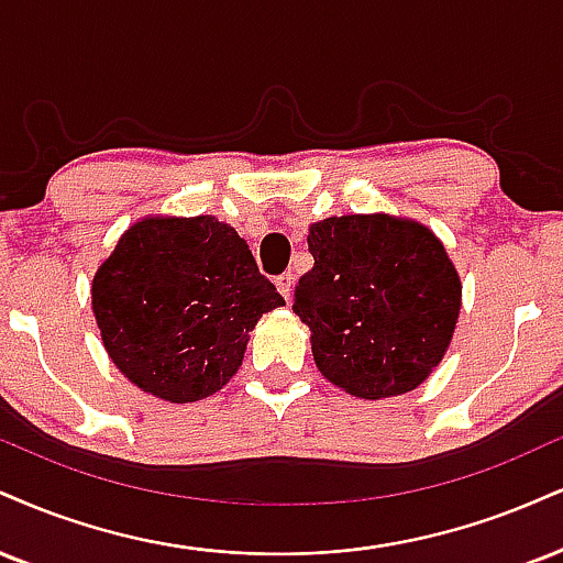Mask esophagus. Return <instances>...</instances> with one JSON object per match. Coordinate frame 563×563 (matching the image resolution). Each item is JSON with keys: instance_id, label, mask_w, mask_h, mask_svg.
Segmentation results:
<instances>
[{"instance_id": "34e87169", "label": "esophagus", "mask_w": 563, "mask_h": 563, "mask_svg": "<svg viewBox=\"0 0 563 563\" xmlns=\"http://www.w3.org/2000/svg\"><path fill=\"white\" fill-rule=\"evenodd\" d=\"M275 286H277V290H280L283 294V299H290V290H294V275L290 273H283V275H277L275 277Z\"/></svg>"}]
</instances>
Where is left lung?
Wrapping results in <instances>:
<instances>
[{"instance_id":"1","label":"left lung","mask_w":563,"mask_h":563,"mask_svg":"<svg viewBox=\"0 0 563 563\" xmlns=\"http://www.w3.org/2000/svg\"><path fill=\"white\" fill-rule=\"evenodd\" d=\"M314 267L294 311L330 383L356 398H390L428 380L449 351L462 280L430 228L390 214H343L309 225Z\"/></svg>"}]
</instances>
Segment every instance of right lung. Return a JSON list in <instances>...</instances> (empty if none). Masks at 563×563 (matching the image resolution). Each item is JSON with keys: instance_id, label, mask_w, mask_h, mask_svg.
<instances>
[{"instance_id": "obj_1", "label": "right lung", "mask_w": 563, "mask_h": 563, "mask_svg": "<svg viewBox=\"0 0 563 563\" xmlns=\"http://www.w3.org/2000/svg\"><path fill=\"white\" fill-rule=\"evenodd\" d=\"M283 303L246 241L212 214L144 217L91 283L114 367L170 404L220 390L239 372L260 317Z\"/></svg>"}]
</instances>
